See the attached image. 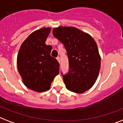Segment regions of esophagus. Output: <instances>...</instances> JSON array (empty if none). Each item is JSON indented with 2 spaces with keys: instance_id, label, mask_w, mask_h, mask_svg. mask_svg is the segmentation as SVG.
<instances>
[{
  "instance_id": "34e87169",
  "label": "esophagus",
  "mask_w": 123,
  "mask_h": 123,
  "mask_svg": "<svg viewBox=\"0 0 123 123\" xmlns=\"http://www.w3.org/2000/svg\"><path fill=\"white\" fill-rule=\"evenodd\" d=\"M56 59H57V61L60 63V58H59V57H57L56 58Z\"/></svg>"
}]
</instances>
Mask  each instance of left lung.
<instances>
[{"label":"left lung","instance_id":"1","mask_svg":"<svg viewBox=\"0 0 123 123\" xmlns=\"http://www.w3.org/2000/svg\"><path fill=\"white\" fill-rule=\"evenodd\" d=\"M53 35L63 43L67 52L69 70L62 76L66 88L80 94L90 89L97 80L101 66L95 41L89 34L74 27L54 28Z\"/></svg>","mask_w":123,"mask_h":123}]
</instances>
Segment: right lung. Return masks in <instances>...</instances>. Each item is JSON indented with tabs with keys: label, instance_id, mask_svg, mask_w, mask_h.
I'll return each mask as SVG.
<instances>
[{
	"label": "right lung",
	"instance_id": "obj_1",
	"mask_svg": "<svg viewBox=\"0 0 123 123\" xmlns=\"http://www.w3.org/2000/svg\"><path fill=\"white\" fill-rule=\"evenodd\" d=\"M50 27L32 32L23 42L17 56V67L24 85L34 91L50 89L51 83L59 73V64L50 55L52 46L45 41Z\"/></svg>",
	"mask_w": 123,
	"mask_h": 123
}]
</instances>
